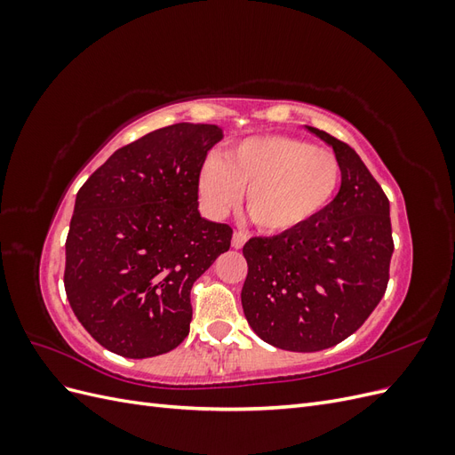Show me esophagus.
<instances>
[{
  "label": "esophagus",
  "mask_w": 455,
  "mask_h": 455,
  "mask_svg": "<svg viewBox=\"0 0 455 455\" xmlns=\"http://www.w3.org/2000/svg\"><path fill=\"white\" fill-rule=\"evenodd\" d=\"M244 243H246V233H243V231L233 233V237H231V246H233V249H243Z\"/></svg>",
  "instance_id": "esophagus-1"
}]
</instances>
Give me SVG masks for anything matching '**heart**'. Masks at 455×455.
I'll return each instance as SVG.
<instances>
[{"instance_id":"heart-1","label":"heart","mask_w":455,"mask_h":455,"mask_svg":"<svg viewBox=\"0 0 455 455\" xmlns=\"http://www.w3.org/2000/svg\"><path fill=\"white\" fill-rule=\"evenodd\" d=\"M341 167L332 151L283 134L251 136L209 159L197 176L203 203L228 212L244 189V209L266 233L307 224L332 201Z\"/></svg>"}]
</instances>
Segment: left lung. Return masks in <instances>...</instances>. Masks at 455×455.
Masks as SVG:
<instances>
[{
    "label": "left lung",
    "mask_w": 455,
    "mask_h": 455,
    "mask_svg": "<svg viewBox=\"0 0 455 455\" xmlns=\"http://www.w3.org/2000/svg\"><path fill=\"white\" fill-rule=\"evenodd\" d=\"M341 186L307 224L243 246L249 273L241 301L246 321L271 346L313 353L359 330L389 283V199L356 151L324 131Z\"/></svg>",
    "instance_id": "1"
}]
</instances>
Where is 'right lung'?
<instances>
[{
  "label": "right lung",
  "instance_id": "right-lung-1",
  "mask_svg": "<svg viewBox=\"0 0 455 455\" xmlns=\"http://www.w3.org/2000/svg\"><path fill=\"white\" fill-rule=\"evenodd\" d=\"M222 136L203 123L148 132L77 191L64 288L77 321L108 351L148 359L189 334L191 286L233 235L197 209V176Z\"/></svg>",
  "mask_w": 455,
  "mask_h": 455
}]
</instances>
